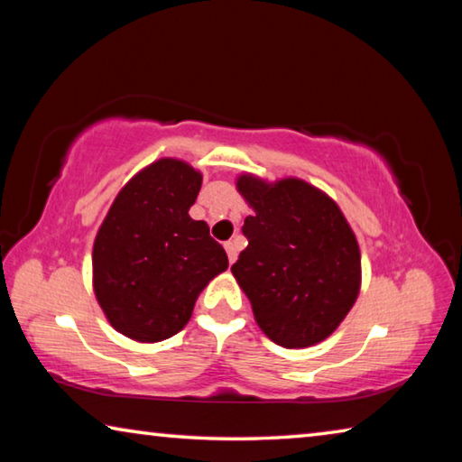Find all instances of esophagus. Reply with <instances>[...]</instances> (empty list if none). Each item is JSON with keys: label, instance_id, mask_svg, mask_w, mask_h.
I'll use <instances>...</instances> for the list:
<instances>
[{"label": "esophagus", "instance_id": "obj_1", "mask_svg": "<svg viewBox=\"0 0 462 462\" xmlns=\"http://www.w3.org/2000/svg\"><path fill=\"white\" fill-rule=\"evenodd\" d=\"M224 248H226V253H228V261H230V263L236 261L238 250H240L238 240H228V242H226V245H224Z\"/></svg>", "mask_w": 462, "mask_h": 462}]
</instances>
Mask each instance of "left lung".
<instances>
[{
	"instance_id": "left-lung-1",
	"label": "left lung",
	"mask_w": 462,
	"mask_h": 462,
	"mask_svg": "<svg viewBox=\"0 0 462 462\" xmlns=\"http://www.w3.org/2000/svg\"><path fill=\"white\" fill-rule=\"evenodd\" d=\"M236 187L254 209L242 226L248 246L232 264L256 324L283 348L328 338L355 306L361 250L346 217L301 179L267 183L240 175Z\"/></svg>"
}]
</instances>
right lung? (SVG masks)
Masks as SVG:
<instances>
[{
	"label": "right lung",
	"mask_w": 462,
	"mask_h": 462,
	"mask_svg": "<svg viewBox=\"0 0 462 462\" xmlns=\"http://www.w3.org/2000/svg\"><path fill=\"white\" fill-rule=\"evenodd\" d=\"M199 189V171L161 159L124 185L99 226L93 291L107 322L132 340L181 332L203 287L228 269L208 224L189 216Z\"/></svg>",
	"instance_id": "add662e5"
}]
</instances>
